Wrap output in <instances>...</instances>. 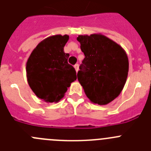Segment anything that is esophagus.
I'll return each mask as SVG.
<instances>
[{"instance_id": "obj_1", "label": "esophagus", "mask_w": 151, "mask_h": 151, "mask_svg": "<svg viewBox=\"0 0 151 151\" xmlns=\"http://www.w3.org/2000/svg\"><path fill=\"white\" fill-rule=\"evenodd\" d=\"M78 67H79V66H78V64H76V65L74 66V68H75V70H76V73L78 71Z\"/></svg>"}]
</instances>
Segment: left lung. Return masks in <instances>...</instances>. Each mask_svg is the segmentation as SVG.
<instances>
[{
	"mask_svg": "<svg viewBox=\"0 0 151 151\" xmlns=\"http://www.w3.org/2000/svg\"><path fill=\"white\" fill-rule=\"evenodd\" d=\"M77 41L85 55L77 73L78 81L92 103L106 105L124 88L129 70L127 53L101 34L78 35Z\"/></svg>",
	"mask_w": 151,
	"mask_h": 151,
	"instance_id": "1",
	"label": "left lung"
}]
</instances>
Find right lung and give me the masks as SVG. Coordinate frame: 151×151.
Masks as SVG:
<instances>
[{
    "label": "right lung",
    "instance_id": "add662e5",
    "mask_svg": "<svg viewBox=\"0 0 151 151\" xmlns=\"http://www.w3.org/2000/svg\"><path fill=\"white\" fill-rule=\"evenodd\" d=\"M69 35H52L41 41L32 51L26 64L27 78L37 97L47 103L58 102L77 78L70 55L64 47Z\"/></svg>",
    "mask_w": 151,
    "mask_h": 151
}]
</instances>
